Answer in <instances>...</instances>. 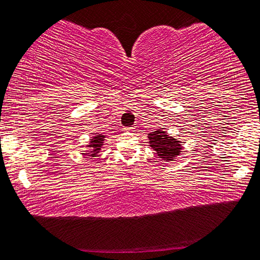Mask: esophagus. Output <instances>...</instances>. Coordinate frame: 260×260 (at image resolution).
Masks as SVG:
<instances>
[{
  "label": "esophagus",
  "instance_id": "34e87169",
  "mask_svg": "<svg viewBox=\"0 0 260 260\" xmlns=\"http://www.w3.org/2000/svg\"><path fill=\"white\" fill-rule=\"evenodd\" d=\"M133 129H134V128H133V127H128V128H127V129H126V131H129V132H133Z\"/></svg>",
  "mask_w": 260,
  "mask_h": 260
}]
</instances>
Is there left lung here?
<instances>
[{
	"mask_svg": "<svg viewBox=\"0 0 260 260\" xmlns=\"http://www.w3.org/2000/svg\"><path fill=\"white\" fill-rule=\"evenodd\" d=\"M149 146L155 154L164 162H171L182 154L183 146L179 139H176L164 129H156L148 134Z\"/></svg>",
	"mask_w": 260,
	"mask_h": 260,
	"instance_id": "8db88e82",
	"label": "left lung"
}]
</instances>
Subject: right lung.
Masks as SVG:
<instances>
[{
	"label": "right lung",
	"mask_w": 260,
	"mask_h": 260,
	"mask_svg": "<svg viewBox=\"0 0 260 260\" xmlns=\"http://www.w3.org/2000/svg\"><path fill=\"white\" fill-rule=\"evenodd\" d=\"M105 143V134H93L90 138L88 145H85V152H83V156H89L86 158H94L100 154L103 145Z\"/></svg>",
	"instance_id": "1"
}]
</instances>
